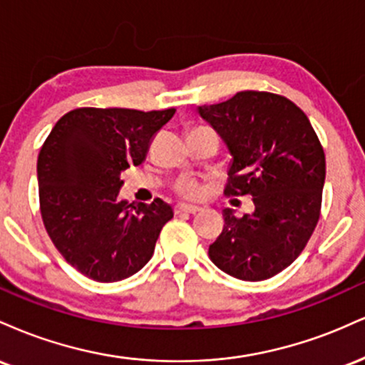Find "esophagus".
<instances>
[{
  "instance_id": "esophagus-1",
  "label": "esophagus",
  "mask_w": 365,
  "mask_h": 365,
  "mask_svg": "<svg viewBox=\"0 0 365 365\" xmlns=\"http://www.w3.org/2000/svg\"><path fill=\"white\" fill-rule=\"evenodd\" d=\"M200 207H196V205H186V203H179L175 205L174 212L175 213H198L200 212Z\"/></svg>"
}]
</instances>
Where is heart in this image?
Here are the masks:
<instances>
[{
  "mask_svg": "<svg viewBox=\"0 0 365 365\" xmlns=\"http://www.w3.org/2000/svg\"><path fill=\"white\" fill-rule=\"evenodd\" d=\"M178 190L182 196L192 198V196H198L200 186H198V182H196V181H181V182H179Z\"/></svg>",
  "mask_w": 365,
  "mask_h": 365,
  "instance_id": "obj_1",
  "label": "heart"
}]
</instances>
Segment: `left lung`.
I'll list each match as a JSON object with an SVG mask.
<instances>
[{
    "instance_id": "8db88e82",
    "label": "left lung",
    "mask_w": 365,
    "mask_h": 365,
    "mask_svg": "<svg viewBox=\"0 0 365 365\" xmlns=\"http://www.w3.org/2000/svg\"><path fill=\"white\" fill-rule=\"evenodd\" d=\"M229 150L227 195L252 196L255 212L224 210V230L208 256L227 275L259 282L301 255L319 220L327 158L307 115L268 92L235 93L196 109Z\"/></svg>"
}]
</instances>
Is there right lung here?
Listing matches in <instances>:
<instances>
[{
    "mask_svg": "<svg viewBox=\"0 0 365 365\" xmlns=\"http://www.w3.org/2000/svg\"><path fill=\"white\" fill-rule=\"evenodd\" d=\"M175 109L81 107L64 114L37 158L41 213L51 241L81 275L119 282L152 258L173 208L119 198L123 170L145 160L150 140Z\"/></svg>",
    "mask_w": 365,
    "mask_h": 365,
    "instance_id": "1",
    "label": "right lung"
}]
</instances>
